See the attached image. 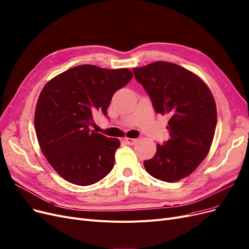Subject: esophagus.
Returning a JSON list of instances; mask_svg holds the SVG:
<instances>
[{
	"mask_svg": "<svg viewBox=\"0 0 249 249\" xmlns=\"http://www.w3.org/2000/svg\"><path fill=\"white\" fill-rule=\"evenodd\" d=\"M124 142H125V143L126 144H129V145H133V144H135V142H137V139H135V138H125L124 139Z\"/></svg>",
	"mask_w": 249,
	"mask_h": 249,
	"instance_id": "obj_1",
	"label": "esophagus"
}]
</instances>
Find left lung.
Listing matches in <instances>:
<instances>
[{"instance_id":"1","label":"left lung","mask_w":249,"mask_h":249,"mask_svg":"<svg viewBox=\"0 0 249 249\" xmlns=\"http://www.w3.org/2000/svg\"><path fill=\"white\" fill-rule=\"evenodd\" d=\"M132 71L155 111L170 116V139L158 144L154 158L143 161L145 170L165 182L187 177L208 156L217 126L210 89L197 75L174 63L158 61Z\"/></svg>"}]
</instances>
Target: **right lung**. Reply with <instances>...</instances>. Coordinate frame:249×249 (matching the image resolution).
Instances as JSON below:
<instances>
[{
    "label": "right lung",
    "instance_id": "obj_1",
    "mask_svg": "<svg viewBox=\"0 0 249 249\" xmlns=\"http://www.w3.org/2000/svg\"><path fill=\"white\" fill-rule=\"evenodd\" d=\"M126 69L80 65L51 79L36 103L35 128L42 154L58 174L88 186L112 171L118 138L90 131L96 113L107 114L113 94L131 80Z\"/></svg>",
    "mask_w": 249,
    "mask_h": 249
}]
</instances>
